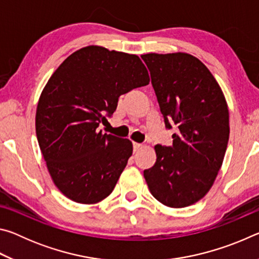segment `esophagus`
Segmentation results:
<instances>
[{"label": "esophagus", "mask_w": 259, "mask_h": 259, "mask_svg": "<svg viewBox=\"0 0 259 259\" xmlns=\"http://www.w3.org/2000/svg\"><path fill=\"white\" fill-rule=\"evenodd\" d=\"M143 145L142 144H139V143H134V151L135 152H137L140 147H142Z\"/></svg>", "instance_id": "esophagus-1"}]
</instances>
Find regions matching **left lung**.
Returning <instances> with one entry per match:
<instances>
[{"instance_id": "8db88e82", "label": "left lung", "mask_w": 259, "mask_h": 259, "mask_svg": "<svg viewBox=\"0 0 259 259\" xmlns=\"http://www.w3.org/2000/svg\"><path fill=\"white\" fill-rule=\"evenodd\" d=\"M151 72L166 128L177 125L172 145H156V161L144 170L154 198L170 208L194 204L213 185L230 137L222 88L207 66L186 52L142 55Z\"/></svg>"}]
</instances>
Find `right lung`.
<instances>
[{"label": "right lung", "mask_w": 259, "mask_h": 259, "mask_svg": "<svg viewBox=\"0 0 259 259\" xmlns=\"http://www.w3.org/2000/svg\"><path fill=\"white\" fill-rule=\"evenodd\" d=\"M148 83L137 55L99 46L73 52L48 80L35 129L52 182L66 198L95 204L111 194L133 155V143L97 128L121 95Z\"/></svg>", "instance_id": "right-lung-1"}]
</instances>
